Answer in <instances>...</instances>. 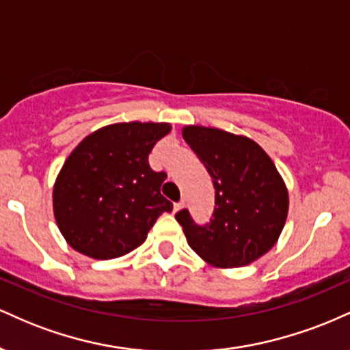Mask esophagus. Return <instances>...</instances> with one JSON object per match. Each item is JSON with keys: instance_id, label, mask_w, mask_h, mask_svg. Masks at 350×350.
I'll use <instances>...</instances> for the list:
<instances>
[{"instance_id": "34e87169", "label": "esophagus", "mask_w": 350, "mask_h": 350, "mask_svg": "<svg viewBox=\"0 0 350 350\" xmlns=\"http://www.w3.org/2000/svg\"><path fill=\"white\" fill-rule=\"evenodd\" d=\"M183 207H184V202H183V200H180V202H176L174 207H172V208H174V212H178V211H180V208H183Z\"/></svg>"}]
</instances>
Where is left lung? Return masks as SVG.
<instances>
[{
	"instance_id": "left-lung-1",
	"label": "left lung",
	"mask_w": 350,
	"mask_h": 350,
	"mask_svg": "<svg viewBox=\"0 0 350 350\" xmlns=\"http://www.w3.org/2000/svg\"><path fill=\"white\" fill-rule=\"evenodd\" d=\"M183 138L212 178L214 212L199 226L187 208L176 214L189 247L207 263L237 268L276 243L288 215V191L271 158L247 136L186 126Z\"/></svg>"
}]
</instances>
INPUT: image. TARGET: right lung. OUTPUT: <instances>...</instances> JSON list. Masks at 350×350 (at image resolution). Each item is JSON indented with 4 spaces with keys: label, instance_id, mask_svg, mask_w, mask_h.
<instances>
[{
    "label": "right lung",
    "instance_id": "right-lung-1",
    "mask_svg": "<svg viewBox=\"0 0 350 350\" xmlns=\"http://www.w3.org/2000/svg\"><path fill=\"white\" fill-rule=\"evenodd\" d=\"M170 123H115L83 138L54 184V215L74 250L110 260L138 248L172 204L161 194L166 172L148 156Z\"/></svg>",
    "mask_w": 350,
    "mask_h": 350
}]
</instances>
